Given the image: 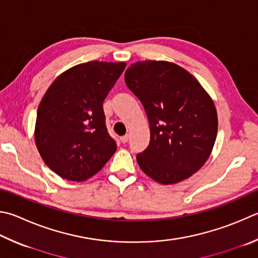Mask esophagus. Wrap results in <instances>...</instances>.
Instances as JSON below:
<instances>
[{
  "instance_id": "34e87169",
  "label": "esophagus",
  "mask_w": 258,
  "mask_h": 258,
  "mask_svg": "<svg viewBox=\"0 0 258 258\" xmlns=\"http://www.w3.org/2000/svg\"><path fill=\"white\" fill-rule=\"evenodd\" d=\"M120 141H121V143H126L128 141V134H126V135H124V137H121L120 138Z\"/></svg>"
}]
</instances>
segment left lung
I'll use <instances>...</instances> for the list:
<instances>
[{
	"mask_svg": "<svg viewBox=\"0 0 258 258\" xmlns=\"http://www.w3.org/2000/svg\"><path fill=\"white\" fill-rule=\"evenodd\" d=\"M125 83L150 124V143L137 156L144 174L169 185L201 169L217 139L218 115L200 82L175 63L143 60L126 70Z\"/></svg>",
	"mask_w": 258,
	"mask_h": 258,
	"instance_id": "left-lung-1",
	"label": "left lung"
}]
</instances>
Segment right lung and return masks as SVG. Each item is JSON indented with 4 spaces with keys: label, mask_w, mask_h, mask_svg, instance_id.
<instances>
[{
    "label": "right lung",
    "mask_w": 258,
    "mask_h": 258,
    "mask_svg": "<svg viewBox=\"0 0 258 258\" xmlns=\"http://www.w3.org/2000/svg\"><path fill=\"white\" fill-rule=\"evenodd\" d=\"M125 67L92 60L69 69L50 84L37 110L35 141L55 174L83 181L115 153L102 104Z\"/></svg>",
    "instance_id": "obj_1"
}]
</instances>
